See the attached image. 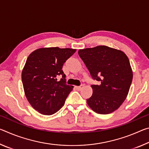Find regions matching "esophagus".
<instances>
[{
  "label": "esophagus",
  "mask_w": 149,
  "mask_h": 149,
  "mask_svg": "<svg viewBox=\"0 0 149 149\" xmlns=\"http://www.w3.org/2000/svg\"><path fill=\"white\" fill-rule=\"evenodd\" d=\"M83 88H84V85H81L80 86H77V87H76V89H77V90H79V91L81 90V89H83Z\"/></svg>",
  "instance_id": "34e87169"
}]
</instances>
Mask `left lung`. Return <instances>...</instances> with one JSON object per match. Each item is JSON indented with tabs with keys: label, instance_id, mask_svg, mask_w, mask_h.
<instances>
[{
	"label": "left lung",
	"instance_id": "8db88e82",
	"mask_svg": "<svg viewBox=\"0 0 149 149\" xmlns=\"http://www.w3.org/2000/svg\"><path fill=\"white\" fill-rule=\"evenodd\" d=\"M78 54L94 80L93 95L87 99L89 107L97 114H108L117 110L127 97L133 72L124 52L104 45L80 49Z\"/></svg>",
	"mask_w": 149,
	"mask_h": 149
}]
</instances>
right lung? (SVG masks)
<instances>
[{
    "mask_svg": "<svg viewBox=\"0 0 149 149\" xmlns=\"http://www.w3.org/2000/svg\"><path fill=\"white\" fill-rule=\"evenodd\" d=\"M76 49L41 48L29 55L22 70L25 95L34 109L43 115L58 112L73 89L66 84L62 66ZM62 77L58 82L57 77Z\"/></svg>",
    "mask_w": 149,
    "mask_h": 149,
    "instance_id": "right-lung-1",
    "label": "right lung"
}]
</instances>
